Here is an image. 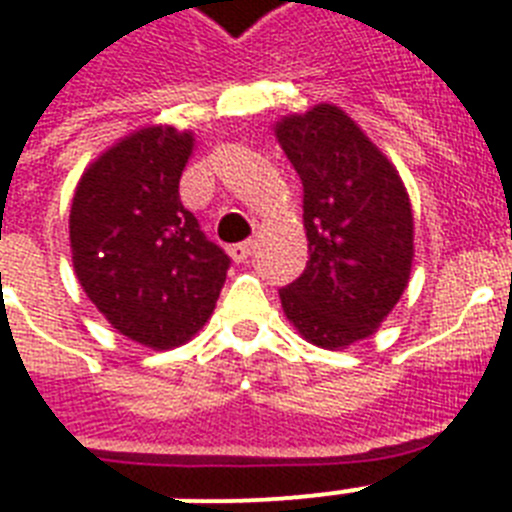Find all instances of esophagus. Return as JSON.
Here are the masks:
<instances>
[{"label":"esophagus","instance_id":"obj_1","mask_svg":"<svg viewBox=\"0 0 512 512\" xmlns=\"http://www.w3.org/2000/svg\"><path fill=\"white\" fill-rule=\"evenodd\" d=\"M252 249H255V242L249 239V242H242V244H234V247H228V255H231V260L234 263H244L249 255H252Z\"/></svg>","mask_w":512,"mask_h":512}]
</instances>
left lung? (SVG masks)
Wrapping results in <instances>:
<instances>
[{
	"label": "left lung",
	"mask_w": 512,
	"mask_h": 512,
	"mask_svg": "<svg viewBox=\"0 0 512 512\" xmlns=\"http://www.w3.org/2000/svg\"><path fill=\"white\" fill-rule=\"evenodd\" d=\"M276 139L302 181L305 273L281 289L297 334L323 350L368 339L410 281L413 207L392 160L342 107L276 120Z\"/></svg>",
	"instance_id": "left-lung-1"
}]
</instances>
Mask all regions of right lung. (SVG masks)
Segmentation results:
<instances>
[{
	"mask_svg": "<svg viewBox=\"0 0 512 512\" xmlns=\"http://www.w3.org/2000/svg\"><path fill=\"white\" fill-rule=\"evenodd\" d=\"M191 149V131L139 128L83 170L70 205L78 284L118 334L152 350L210 321L231 263L178 197Z\"/></svg>",
	"mask_w": 512,
	"mask_h": 512,
	"instance_id": "right-lung-1",
	"label": "right lung"
}]
</instances>
